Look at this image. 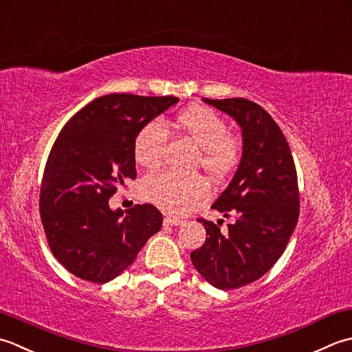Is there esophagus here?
<instances>
[{
	"label": "esophagus",
	"instance_id": "1",
	"mask_svg": "<svg viewBox=\"0 0 352 352\" xmlns=\"http://www.w3.org/2000/svg\"><path fill=\"white\" fill-rule=\"evenodd\" d=\"M184 223H185V221L181 220V219H177V217H170V216L164 217V225H166V226H182Z\"/></svg>",
	"mask_w": 352,
	"mask_h": 352
}]
</instances>
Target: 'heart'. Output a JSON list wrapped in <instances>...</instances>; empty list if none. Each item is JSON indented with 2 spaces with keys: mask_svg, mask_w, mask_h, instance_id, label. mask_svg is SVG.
Wrapping results in <instances>:
<instances>
[{
  "mask_svg": "<svg viewBox=\"0 0 352 352\" xmlns=\"http://www.w3.org/2000/svg\"><path fill=\"white\" fill-rule=\"evenodd\" d=\"M177 127L202 150L200 166L212 179H223L240 161V144L229 136V126L217 112L195 104L177 117ZM168 140L167 127L160 120L147 123L136 135L135 160L141 167L160 166ZM142 196L150 204L175 216H184L210 197V185L202 176L182 177L164 171L144 179Z\"/></svg>",
  "mask_w": 352,
  "mask_h": 352,
  "instance_id": "obj_1",
  "label": "heart"
}]
</instances>
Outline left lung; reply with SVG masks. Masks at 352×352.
I'll return each instance as SVG.
<instances>
[{
    "label": "left lung",
    "instance_id": "obj_1",
    "mask_svg": "<svg viewBox=\"0 0 352 352\" xmlns=\"http://www.w3.org/2000/svg\"><path fill=\"white\" fill-rule=\"evenodd\" d=\"M204 102L236 121L243 153L232 181L211 206L235 221L220 231V221L199 219L208 236L190 256L211 285L232 290L256 281L283 255L299 217L298 176L289 142L260 104L246 98Z\"/></svg>",
    "mask_w": 352,
    "mask_h": 352
}]
</instances>
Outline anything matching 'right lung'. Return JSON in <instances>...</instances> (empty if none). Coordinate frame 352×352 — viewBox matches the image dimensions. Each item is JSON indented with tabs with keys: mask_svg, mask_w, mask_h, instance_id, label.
Wrapping results in <instances>:
<instances>
[{
	"mask_svg": "<svg viewBox=\"0 0 352 352\" xmlns=\"http://www.w3.org/2000/svg\"><path fill=\"white\" fill-rule=\"evenodd\" d=\"M177 102L173 96L98 97L56 138L42 177L39 211L53 255L77 278L109 283L161 229L162 214L153 205L124 212L111 210L109 199L136 177V135Z\"/></svg>",
	"mask_w": 352,
	"mask_h": 352,
	"instance_id": "obj_1",
	"label": "right lung"
}]
</instances>
